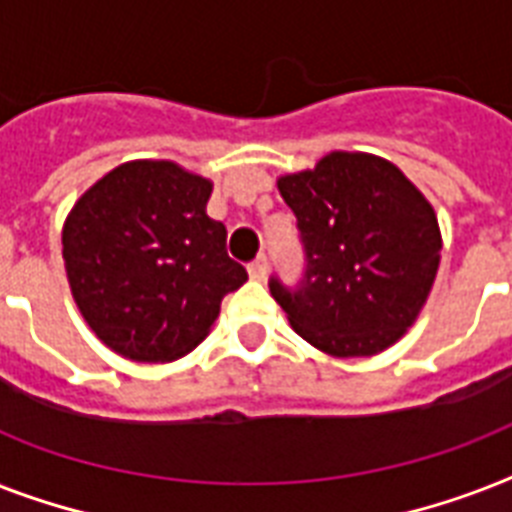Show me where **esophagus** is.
I'll return each mask as SVG.
<instances>
[{
	"mask_svg": "<svg viewBox=\"0 0 512 512\" xmlns=\"http://www.w3.org/2000/svg\"><path fill=\"white\" fill-rule=\"evenodd\" d=\"M249 279L252 281H263L265 273H268V260L265 257H257L255 263H249Z\"/></svg>",
	"mask_w": 512,
	"mask_h": 512,
	"instance_id": "1",
	"label": "esophagus"
}]
</instances>
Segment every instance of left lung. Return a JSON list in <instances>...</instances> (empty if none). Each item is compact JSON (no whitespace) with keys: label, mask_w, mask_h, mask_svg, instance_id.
<instances>
[{"label":"left lung","mask_w":512,"mask_h":512,"mask_svg":"<svg viewBox=\"0 0 512 512\" xmlns=\"http://www.w3.org/2000/svg\"><path fill=\"white\" fill-rule=\"evenodd\" d=\"M276 185L308 257L300 287L271 279L292 329L335 358L388 350L417 321L436 281L433 204L396 164L361 151H332Z\"/></svg>","instance_id":"1"}]
</instances>
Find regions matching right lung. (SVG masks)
<instances>
[{
  "mask_svg": "<svg viewBox=\"0 0 512 512\" xmlns=\"http://www.w3.org/2000/svg\"><path fill=\"white\" fill-rule=\"evenodd\" d=\"M212 180L167 159L124 162L76 199L63 223L74 303L119 356L167 364L191 353L247 281L207 215Z\"/></svg>",
  "mask_w": 512,
  "mask_h": 512,
  "instance_id": "right-lung-1",
  "label": "right lung"
}]
</instances>
